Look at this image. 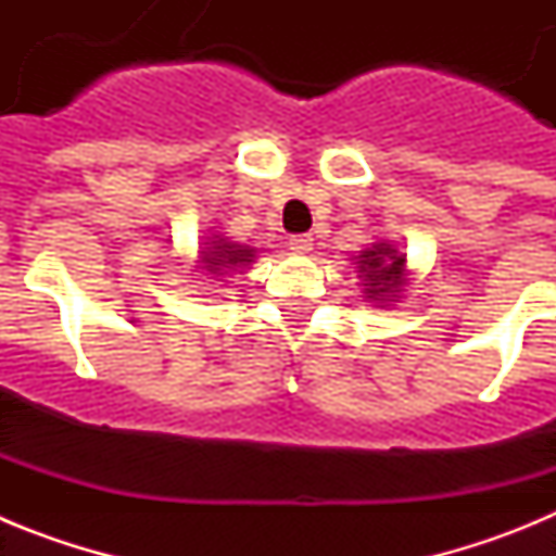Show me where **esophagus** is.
Masks as SVG:
<instances>
[{
  "instance_id": "esophagus-1",
  "label": "esophagus",
  "mask_w": 556,
  "mask_h": 556,
  "mask_svg": "<svg viewBox=\"0 0 556 556\" xmlns=\"http://www.w3.org/2000/svg\"><path fill=\"white\" fill-rule=\"evenodd\" d=\"M289 248H292L294 253H308V250L314 248L312 233H294V236H289Z\"/></svg>"
}]
</instances>
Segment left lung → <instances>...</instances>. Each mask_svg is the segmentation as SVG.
Instances as JSON below:
<instances>
[{"mask_svg": "<svg viewBox=\"0 0 556 556\" xmlns=\"http://www.w3.org/2000/svg\"><path fill=\"white\" fill-rule=\"evenodd\" d=\"M358 273H365L367 298H381V294L397 292L404 283V255L392 244H376L358 255Z\"/></svg>", "mask_w": 556, "mask_h": 556, "instance_id": "obj_1", "label": "left lung"}]
</instances>
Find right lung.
Listing matches in <instances>:
<instances>
[{"label": "right lung", "instance_id": "add662e5", "mask_svg": "<svg viewBox=\"0 0 556 556\" xmlns=\"http://www.w3.org/2000/svg\"><path fill=\"white\" fill-rule=\"evenodd\" d=\"M253 262V250L242 248V244H230V242H214L208 250H203V264L208 273L225 275L236 267H244V264Z\"/></svg>", "mask_w": 556, "mask_h": 556}]
</instances>
